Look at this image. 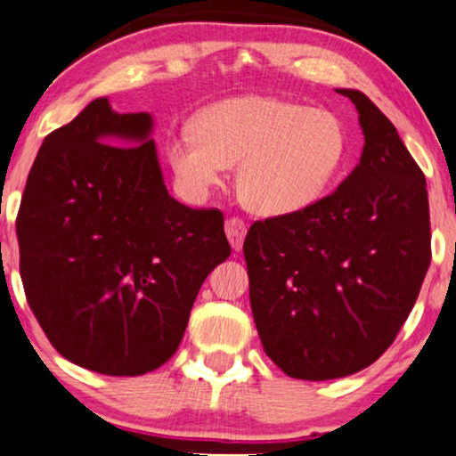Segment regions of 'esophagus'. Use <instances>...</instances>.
I'll list each match as a JSON object with an SVG mask.
<instances>
[{
  "mask_svg": "<svg viewBox=\"0 0 456 456\" xmlns=\"http://www.w3.org/2000/svg\"><path fill=\"white\" fill-rule=\"evenodd\" d=\"M246 232H248L246 223L241 221L240 216L227 218V223H224V233H227V240H229V244H232L233 250H241V246H244Z\"/></svg>",
  "mask_w": 456,
  "mask_h": 456,
  "instance_id": "34e87169",
  "label": "esophagus"
}]
</instances>
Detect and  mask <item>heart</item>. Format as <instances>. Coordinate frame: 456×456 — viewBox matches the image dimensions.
<instances>
[{"instance_id": "b5f03b06", "label": "heart", "mask_w": 456, "mask_h": 456, "mask_svg": "<svg viewBox=\"0 0 456 456\" xmlns=\"http://www.w3.org/2000/svg\"><path fill=\"white\" fill-rule=\"evenodd\" d=\"M348 133L325 108L279 97L246 95L204 108L167 143L179 185L204 196L237 165L235 187L248 208L265 216L294 215L321 202L342 173Z\"/></svg>"}]
</instances>
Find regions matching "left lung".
<instances>
[{"mask_svg":"<svg viewBox=\"0 0 456 456\" xmlns=\"http://www.w3.org/2000/svg\"><path fill=\"white\" fill-rule=\"evenodd\" d=\"M359 167L311 208L248 229L250 306L266 356L294 379L346 378L396 339L432 260L426 177L356 89Z\"/></svg>","mask_w":456,"mask_h":456,"instance_id":"1","label":"left lung"}]
</instances>
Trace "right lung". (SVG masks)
<instances>
[{"label": "right lung", "instance_id": "1", "mask_svg": "<svg viewBox=\"0 0 456 456\" xmlns=\"http://www.w3.org/2000/svg\"><path fill=\"white\" fill-rule=\"evenodd\" d=\"M148 112L97 97L52 131L16 216L28 306L64 359L114 378L177 352L204 279L229 258L218 208L168 196Z\"/></svg>", "mask_w": 456, "mask_h": 456}]
</instances>
